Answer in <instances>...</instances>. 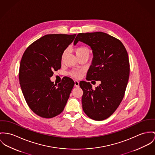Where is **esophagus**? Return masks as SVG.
Listing matches in <instances>:
<instances>
[{
	"instance_id": "34e87169",
	"label": "esophagus",
	"mask_w": 155,
	"mask_h": 155,
	"mask_svg": "<svg viewBox=\"0 0 155 155\" xmlns=\"http://www.w3.org/2000/svg\"><path fill=\"white\" fill-rule=\"evenodd\" d=\"M74 84H75V86L78 87H79V81L78 80H75L74 81Z\"/></svg>"
}]
</instances>
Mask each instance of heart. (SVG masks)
Here are the masks:
<instances>
[{"instance_id": "1", "label": "heart", "mask_w": 155, "mask_h": 155, "mask_svg": "<svg viewBox=\"0 0 155 155\" xmlns=\"http://www.w3.org/2000/svg\"><path fill=\"white\" fill-rule=\"evenodd\" d=\"M74 51L75 52V54L77 55V57L78 58L82 55H85V54H88L89 55V52L90 51L88 49V48L85 46H79L77 48H75ZM67 53V50H65L62 55V58H64V57L65 56V55ZM83 74V71H72L70 72V75H71L72 77H81Z\"/></svg>"}]
</instances>
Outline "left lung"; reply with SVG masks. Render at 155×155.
<instances>
[{
    "instance_id": "1",
    "label": "left lung",
    "mask_w": 155,
    "mask_h": 155,
    "mask_svg": "<svg viewBox=\"0 0 155 155\" xmlns=\"http://www.w3.org/2000/svg\"><path fill=\"white\" fill-rule=\"evenodd\" d=\"M78 41L89 45L93 53L86 79L101 81L95 89L89 82H80L83 91V109L91 119H106L119 106L124 95L130 74L127 52L118 39L102 32L80 33L74 44Z\"/></svg>"
}]
</instances>
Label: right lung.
I'll list each match as a JSON object with an SVG mask.
<instances>
[{
    "label": "right lung",
    "mask_w": 155,
    "mask_h": 155,
    "mask_svg": "<svg viewBox=\"0 0 155 155\" xmlns=\"http://www.w3.org/2000/svg\"><path fill=\"white\" fill-rule=\"evenodd\" d=\"M76 34H49L31 44L20 63L19 79L25 99L38 116L52 118L64 110L74 81L62 78L58 85L50 80L61 67L62 55Z\"/></svg>",
    "instance_id": "1"
}]
</instances>
